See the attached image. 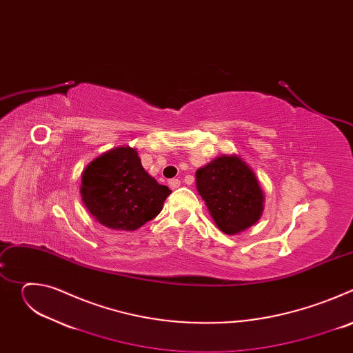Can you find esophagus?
<instances>
[{"label":"esophagus","mask_w":353,"mask_h":353,"mask_svg":"<svg viewBox=\"0 0 353 353\" xmlns=\"http://www.w3.org/2000/svg\"><path fill=\"white\" fill-rule=\"evenodd\" d=\"M169 187H170L172 190L179 188V187H180V180H179V179H172V180L169 181Z\"/></svg>","instance_id":"esophagus-1"}]
</instances>
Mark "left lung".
<instances>
[{
    "mask_svg": "<svg viewBox=\"0 0 353 353\" xmlns=\"http://www.w3.org/2000/svg\"><path fill=\"white\" fill-rule=\"evenodd\" d=\"M196 190L226 234L254 225L263 212L264 195L256 174L237 157H221L198 169Z\"/></svg>",
    "mask_w": 353,
    "mask_h": 353,
    "instance_id": "8db88e82",
    "label": "left lung"
}]
</instances>
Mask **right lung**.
Masks as SVG:
<instances>
[{"instance_id": "right-lung-1", "label": "right lung", "mask_w": 353, "mask_h": 353, "mask_svg": "<svg viewBox=\"0 0 353 353\" xmlns=\"http://www.w3.org/2000/svg\"><path fill=\"white\" fill-rule=\"evenodd\" d=\"M170 192L145 172L138 152L130 146L109 150L82 174L85 207L110 229L135 230L152 221Z\"/></svg>"}]
</instances>
